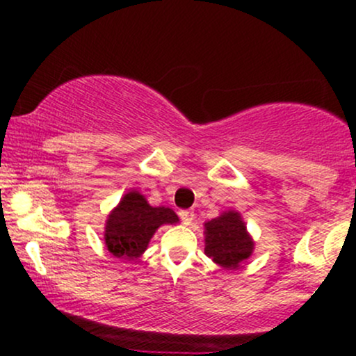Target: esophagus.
<instances>
[{
  "label": "esophagus",
  "mask_w": 356,
  "mask_h": 356,
  "mask_svg": "<svg viewBox=\"0 0 356 356\" xmlns=\"http://www.w3.org/2000/svg\"><path fill=\"white\" fill-rule=\"evenodd\" d=\"M179 218H181V220H182L184 224H191L192 219H194V212L187 211V209H182V211H179Z\"/></svg>",
  "instance_id": "esophagus-1"
}]
</instances>
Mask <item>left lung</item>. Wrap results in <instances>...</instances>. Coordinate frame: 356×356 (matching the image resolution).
I'll list each match as a JSON object with an SVG mask.
<instances>
[{
	"mask_svg": "<svg viewBox=\"0 0 356 356\" xmlns=\"http://www.w3.org/2000/svg\"><path fill=\"white\" fill-rule=\"evenodd\" d=\"M252 241L238 212H224L206 222V254L224 268H238L252 252Z\"/></svg>",
	"mask_w": 356,
	"mask_h": 356,
	"instance_id": "obj_1",
	"label": "left lung"
}]
</instances>
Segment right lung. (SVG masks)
<instances>
[{
    "mask_svg": "<svg viewBox=\"0 0 356 356\" xmlns=\"http://www.w3.org/2000/svg\"><path fill=\"white\" fill-rule=\"evenodd\" d=\"M179 218L169 207H152L140 192L124 195L112 211L105 227V244L120 259H136L147 249L150 238L162 224H174Z\"/></svg>",
    "mask_w": 356,
    "mask_h": 356,
    "instance_id": "obj_1",
    "label": "right lung"
}]
</instances>
